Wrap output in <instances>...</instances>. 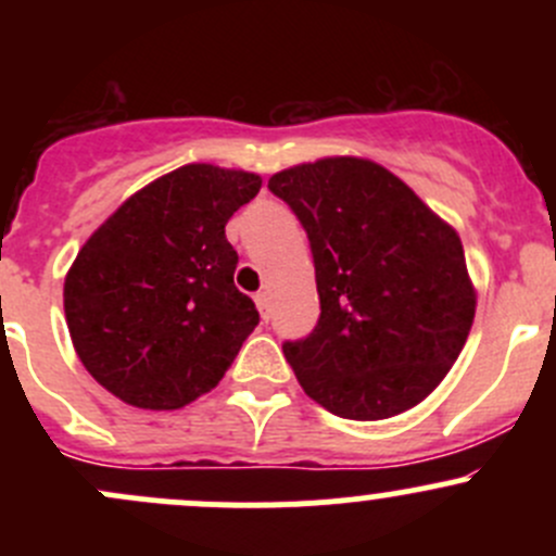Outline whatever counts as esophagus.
Wrapping results in <instances>:
<instances>
[{
    "label": "esophagus",
    "mask_w": 556,
    "mask_h": 556,
    "mask_svg": "<svg viewBox=\"0 0 556 556\" xmlns=\"http://www.w3.org/2000/svg\"><path fill=\"white\" fill-rule=\"evenodd\" d=\"M255 304H257V312H261L263 323H268V317H271V295H268L266 290H261V293L255 295Z\"/></svg>",
    "instance_id": "esophagus-1"
}]
</instances>
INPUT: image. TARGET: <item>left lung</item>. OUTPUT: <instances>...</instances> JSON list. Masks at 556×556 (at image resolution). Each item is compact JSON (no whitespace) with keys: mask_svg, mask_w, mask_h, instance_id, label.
<instances>
[{"mask_svg":"<svg viewBox=\"0 0 556 556\" xmlns=\"http://www.w3.org/2000/svg\"><path fill=\"white\" fill-rule=\"evenodd\" d=\"M268 188L312 244L319 319L282 344L306 395L361 422L422 403L473 325L457 231L401 177L355 155L290 166Z\"/></svg>","mask_w":556,"mask_h":556,"instance_id":"8db88e82","label":"left lung"}]
</instances>
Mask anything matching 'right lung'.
Masks as SVG:
<instances>
[{
  "mask_svg": "<svg viewBox=\"0 0 556 556\" xmlns=\"http://www.w3.org/2000/svg\"><path fill=\"white\" fill-rule=\"evenodd\" d=\"M261 182L242 169L179 166L128 195L80 247L64 279L66 325L86 371L123 403L188 406L255 330L226 223Z\"/></svg>",
  "mask_w": 556,
  "mask_h": 556,
  "instance_id": "right-lung-1",
  "label": "right lung"
}]
</instances>
